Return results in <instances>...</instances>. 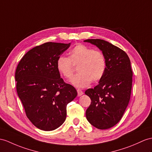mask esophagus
I'll use <instances>...</instances> for the list:
<instances>
[{"label": "esophagus", "instance_id": "obj_1", "mask_svg": "<svg viewBox=\"0 0 152 152\" xmlns=\"http://www.w3.org/2000/svg\"><path fill=\"white\" fill-rule=\"evenodd\" d=\"M77 94H78L79 97V96H80V95H83V94H84V92L81 90H80V89H77Z\"/></svg>", "mask_w": 152, "mask_h": 152}]
</instances>
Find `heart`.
I'll return each instance as SVG.
<instances>
[{
  "label": "heart",
  "mask_w": 152,
  "mask_h": 152,
  "mask_svg": "<svg viewBox=\"0 0 152 152\" xmlns=\"http://www.w3.org/2000/svg\"><path fill=\"white\" fill-rule=\"evenodd\" d=\"M56 66L59 73L68 79L72 78L74 66H78L79 73L71 82L77 87L84 88L91 81L97 83L102 79L106 69V61L102 51L79 44L70 51L68 57H59Z\"/></svg>",
  "instance_id": "obj_1"
}]
</instances>
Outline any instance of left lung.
Wrapping results in <instances>:
<instances>
[{
    "mask_svg": "<svg viewBox=\"0 0 152 152\" xmlns=\"http://www.w3.org/2000/svg\"><path fill=\"white\" fill-rule=\"evenodd\" d=\"M84 41L97 46L106 61V72L99 84L85 91L91 101L86 110V119L95 128L108 129L119 123L130 99L133 76L130 60L124 51L106 40Z\"/></svg>",
    "mask_w": 152,
    "mask_h": 152,
    "instance_id": "obj_1",
    "label": "left lung"
}]
</instances>
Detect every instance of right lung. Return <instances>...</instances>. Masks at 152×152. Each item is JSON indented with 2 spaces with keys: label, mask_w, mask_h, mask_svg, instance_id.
<instances>
[{
  "label": "right lung",
  "mask_w": 152,
  "mask_h": 152,
  "mask_svg": "<svg viewBox=\"0 0 152 152\" xmlns=\"http://www.w3.org/2000/svg\"><path fill=\"white\" fill-rule=\"evenodd\" d=\"M71 43L48 42L28 51L18 64L16 88L27 117L44 131L63 124L66 106L77 95L71 84L61 78L57 60Z\"/></svg>",
  "instance_id": "1"
}]
</instances>
